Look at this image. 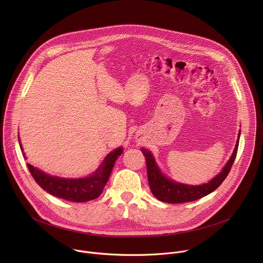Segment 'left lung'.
<instances>
[{"instance_id":"1","label":"left lung","mask_w":263,"mask_h":263,"mask_svg":"<svg viewBox=\"0 0 263 263\" xmlns=\"http://www.w3.org/2000/svg\"><path fill=\"white\" fill-rule=\"evenodd\" d=\"M239 137H240V133H239ZM239 137L237 140L236 147L233 152V155L229 160V162L226 164L222 172L218 174L214 179H212L209 183L198 185V186H191L186 184L176 183L166 178L157 167L155 160L150 152L146 149H142L141 151L146 158L148 180H149L152 193L159 200L168 202V203H181V202L193 201L210 194L223 183L226 177L230 173V170L237 156L238 146H239Z\"/></svg>"}]
</instances>
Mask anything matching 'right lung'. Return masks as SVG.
<instances>
[{"instance_id": "1", "label": "right lung", "mask_w": 263, "mask_h": 263, "mask_svg": "<svg viewBox=\"0 0 263 263\" xmlns=\"http://www.w3.org/2000/svg\"><path fill=\"white\" fill-rule=\"evenodd\" d=\"M121 153V148L109 153L92 176L82 179L53 177L43 173L30 164H27V167L38 185L51 195L70 201L84 202L95 199L102 193L103 188L110 176L113 165Z\"/></svg>"}]
</instances>
